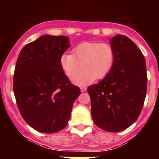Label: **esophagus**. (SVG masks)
Here are the masks:
<instances>
[{"label":"esophagus","mask_w":159,"mask_h":159,"mask_svg":"<svg viewBox=\"0 0 159 159\" xmlns=\"http://www.w3.org/2000/svg\"><path fill=\"white\" fill-rule=\"evenodd\" d=\"M80 89H81V92H84V91H85L86 90H87V88H86V87H84V86H82V87H81V88H80Z\"/></svg>","instance_id":"esophagus-1"}]
</instances>
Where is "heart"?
Segmentation results:
<instances>
[{"mask_svg": "<svg viewBox=\"0 0 159 159\" xmlns=\"http://www.w3.org/2000/svg\"><path fill=\"white\" fill-rule=\"evenodd\" d=\"M115 51L108 43L85 41L72 49V54H63L60 57V65L68 78H73L83 65L84 68L73 81L78 85H84L96 79L105 78L113 68Z\"/></svg>", "mask_w": 159, "mask_h": 159, "instance_id": "obj_1", "label": "heart"}]
</instances>
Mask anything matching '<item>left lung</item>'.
Masks as SVG:
<instances>
[{"instance_id":"obj_1","label":"left lung","mask_w":159,"mask_h":159,"mask_svg":"<svg viewBox=\"0 0 159 159\" xmlns=\"http://www.w3.org/2000/svg\"><path fill=\"white\" fill-rule=\"evenodd\" d=\"M115 51L111 72L98 84L88 88L94 124L110 132L129 128L139 118L147 92L145 57L137 45L125 35L110 40Z\"/></svg>"}]
</instances>
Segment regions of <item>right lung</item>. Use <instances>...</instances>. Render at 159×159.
Returning a JSON list of instances; mask_svg holds the SVG:
<instances>
[{
    "mask_svg": "<svg viewBox=\"0 0 159 159\" xmlns=\"http://www.w3.org/2000/svg\"><path fill=\"white\" fill-rule=\"evenodd\" d=\"M70 47L65 36L43 35L26 44L17 57L14 93L22 118L34 129L54 133L66 127L74 102L81 94L60 65Z\"/></svg>",
    "mask_w": 159,
    "mask_h": 159,
    "instance_id": "obj_1",
    "label": "right lung"
}]
</instances>
